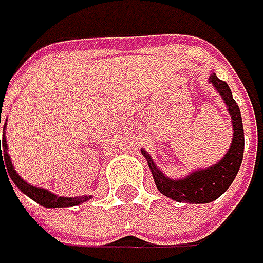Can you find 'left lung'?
I'll return each mask as SVG.
<instances>
[{
    "label": "left lung",
    "instance_id": "left-lung-1",
    "mask_svg": "<svg viewBox=\"0 0 263 263\" xmlns=\"http://www.w3.org/2000/svg\"><path fill=\"white\" fill-rule=\"evenodd\" d=\"M209 82H212L215 90L221 95L232 120V130H234L232 143L229 146V151L224 154V157L209 168H199V170L189 173L182 179H172L165 176L157 168L151 156L145 149H142V154L146 157L148 165L151 168L157 190L162 195L178 202L205 204L217 199L229 189V185L232 184V181L235 179L240 170V165L243 160L245 134H243V123H241V114L238 104L232 98V91L229 85L224 81L218 79L215 73L209 76Z\"/></svg>",
    "mask_w": 263,
    "mask_h": 263
}]
</instances>
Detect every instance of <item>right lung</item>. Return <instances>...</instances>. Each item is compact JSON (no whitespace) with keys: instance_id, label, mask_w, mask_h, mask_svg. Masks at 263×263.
<instances>
[{"instance_id":"1","label":"right lung","mask_w":263,"mask_h":263,"mask_svg":"<svg viewBox=\"0 0 263 263\" xmlns=\"http://www.w3.org/2000/svg\"><path fill=\"white\" fill-rule=\"evenodd\" d=\"M0 123H1V112H0ZM6 124H7V118L4 121V130H6ZM1 166H4V170H7L9 178L13 181V184L20 189L25 195H28L31 199H34L35 202H39L43 208H71V205H78L81 202L88 201L91 196H76V198H68V196H58L51 192H48L46 189H40V187H34L31 184H28L25 179H22V176L18 175L13 170V165L10 160V156L7 154V142H6V134H3V140H0V170ZM10 182V181H9Z\"/></svg>"}]
</instances>
